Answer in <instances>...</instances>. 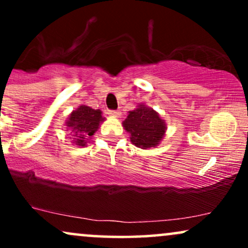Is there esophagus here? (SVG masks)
<instances>
[{"label":"esophagus","mask_w":248,"mask_h":248,"mask_svg":"<svg viewBox=\"0 0 248 248\" xmlns=\"http://www.w3.org/2000/svg\"><path fill=\"white\" fill-rule=\"evenodd\" d=\"M107 114L113 115V116H120L121 113L119 112V110H115V109H109V110H108V112H107Z\"/></svg>","instance_id":"obj_1"}]
</instances>
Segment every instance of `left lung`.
Returning a JSON list of instances; mask_svg holds the SVG:
<instances>
[{
  "mask_svg": "<svg viewBox=\"0 0 248 248\" xmlns=\"http://www.w3.org/2000/svg\"><path fill=\"white\" fill-rule=\"evenodd\" d=\"M124 127L130 134L133 144L143 149L157 146L166 132V124L157 113L143 105L129 112Z\"/></svg>",
  "mask_w": 248,
  "mask_h": 248,
  "instance_id": "8db88e82",
  "label": "left lung"
}]
</instances>
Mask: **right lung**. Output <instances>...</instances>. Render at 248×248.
Wrapping results in <instances>:
<instances>
[{
  "label": "right lung",
  "instance_id": "1",
  "mask_svg": "<svg viewBox=\"0 0 248 248\" xmlns=\"http://www.w3.org/2000/svg\"><path fill=\"white\" fill-rule=\"evenodd\" d=\"M104 120L100 109H93L88 106H80L70 115L66 122L67 129L75 136V143L84 146L87 138L92 136L99 128V124Z\"/></svg>",
  "mask_w": 248,
  "mask_h": 248
}]
</instances>
